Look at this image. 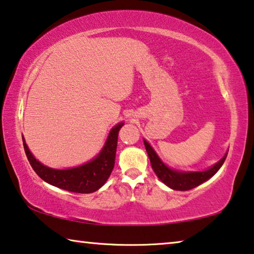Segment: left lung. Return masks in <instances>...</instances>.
I'll return each instance as SVG.
<instances>
[{
  "instance_id": "left-lung-1",
  "label": "left lung",
  "mask_w": 254,
  "mask_h": 254,
  "mask_svg": "<svg viewBox=\"0 0 254 254\" xmlns=\"http://www.w3.org/2000/svg\"><path fill=\"white\" fill-rule=\"evenodd\" d=\"M143 143H145L147 154H148L150 160L151 168L156 173L158 179L175 190H189V189H192L199 186L200 184L205 183L206 180H209L219 171V169L224 164L227 154H228V151H227L220 161L207 170H204V171H179V170L171 169L164 164L147 140L143 139Z\"/></svg>"
}]
</instances>
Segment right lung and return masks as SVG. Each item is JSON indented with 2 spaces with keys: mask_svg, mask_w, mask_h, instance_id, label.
<instances>
[{
  "mask_svg": "<svg viewBox=\"0 0 254 254\" xmlns=\"http://www.w3.org/2000/svg\"><path fill=\"white\" fill-rule=\"evenodd\" d=\"M123 126V122L116 124L109 132L100 153L88 163L76 168L58 170L42 164L33 156L28 146L26 145L25 139L22 138L26 156L36 175L45 183L68 191L90 194L104 186L114 169L117 138H119V131Z\"/></svg>",
  "mask_w": 254,
  "mask_h": 254,
  "instance_id": "right-lung-1",
  "label": "right lung"
}]
</instances>
